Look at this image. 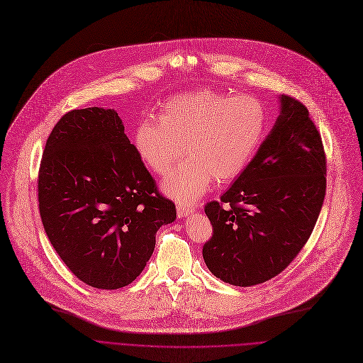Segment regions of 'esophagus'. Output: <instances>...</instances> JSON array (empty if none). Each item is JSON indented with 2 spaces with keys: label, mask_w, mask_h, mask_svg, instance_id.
Wrapping results in <instances>:
<instances>
[{
  "label": "esophagus",
  "mask_w": 363,
  "mask_h": 363,
  "mask_svg": "<svg viewBox=\"0 0 363 363\" xmlns=\"http://www.w3.org/2000/svg\"><path fill=\"white\" fill-rule=\"evenodd\" d=\"M191 213H194V208H192L191 206L182 204V203H178V204H177V214H178L179 218H181V217H186V216L191 214Z\"/></svg>",
  "instance_id": "esophagus-1"
}]
</instances>
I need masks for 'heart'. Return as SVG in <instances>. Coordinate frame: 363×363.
<instances>
[{
	"instance_id": "b5f03b06",
	"label": "heart",
	"mask_w": 363,
	"mask_h": 363,
	"mask_svg": "<svg viewBox=\"0 0 363 363\" xmlns=\"http://www.w3.org/2000/svg\"><path fill=\"white\" fill-rule=\"evenodd\" d=\"M267 125V108L256 98L204 88L168 98L156 120L139 123L133 145L156 175H167L185 147L188 159L164 179L163 189L188 203L213 181L221 185L238 178L262 145Z\"/></svg>"
}]
</instances>
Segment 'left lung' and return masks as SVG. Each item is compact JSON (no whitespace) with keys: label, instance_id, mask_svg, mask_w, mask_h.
<instances>
[{"label":"left lung","instance_id":"8db88e82","mask_svg":"<svg viewBox=\"0 0 363 363\" xmlns=\"http://www.w3.org/2000/svg\"><path fill=\"white\" fill-rule=\"evenodd\" d=\"M325 153L307 107L281 96V114L247 164L204 211L213 236L207 268L224 282L252 286L281 274L310 239L325 195Z\"/></svg>","mask_w":363,"mask_h":363}]
</instances>
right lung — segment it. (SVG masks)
Returning a JSON list of instances; mask_svg holds the SVG:
<instances>
[{"mask_svg": "<svg viewBox=\"0 0 363 363\" xmlns=\"http://www.w3.org/2000/svg\"><path fill=\"white\" fill-rule=\"evenodd\" d=\"M45 232L82 282L118 289L150 259L160 225L177 218L114 110L65 114L48 138L38 179Z\"/></svg>", "mask_w": 363, "mask_h": 363, "instance_id": "obj_1", "label": "right lung"}]
</instances>
